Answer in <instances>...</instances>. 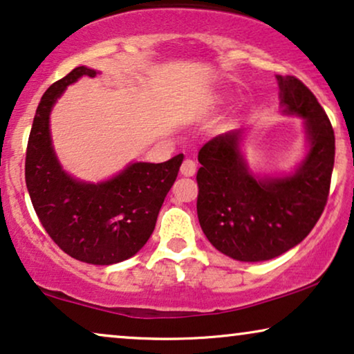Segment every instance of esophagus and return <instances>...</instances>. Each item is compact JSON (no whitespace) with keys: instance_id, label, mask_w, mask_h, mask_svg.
<instances>
[{"instance_id":"1","label":"esophagus","mask_w":354,"mask_h":354,"mask_svg":"<svg viewBox=\"0 0 354 354\" xmlns=\"http://www.w3.org/2000/svg\"><path fill=\"white\" fill-rule=\"evenodd\" d=\"M195 172H196V164H195V160H192V159H185V160H183V164H182V167H180V174H182V176L192 177V176H195Z\"/></svg>"}]
</instances>
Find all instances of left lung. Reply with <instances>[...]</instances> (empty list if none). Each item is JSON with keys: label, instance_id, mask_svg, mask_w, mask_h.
<instances>
[{"label": "left lung", "instance_id": "obj_1", "mask_svg": "<svg viewBox=\"0 0 354 354\" xmlns=\"http://www.w3.org/2000/svg\"><path fill=\"white\" fill-rule=\"evenodd\" d=\"M284 115L304 120V159L292 172L261 176L242 153V131L209 140L198 153L200 226L221 254L265 261L296 247L325 208L335 162L332 123L315 95L295 76H277Z\"/></svg>", "mask_w": 354, "mask_h": 354}]
</instances>
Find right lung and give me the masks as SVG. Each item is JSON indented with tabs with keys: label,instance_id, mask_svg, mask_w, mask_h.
<instances>
[{
	"label": "right lung",
	"instance_id": "add662e5",
	"mask_svg": "<svg viewBox=\"0 0 354 354\" xmlns=\"http://www.w3.org/2000/svg\"><path fill=\"white\" fill-rule=\"evenodd\" d=\"M97 71L77 66L53 82L37 107L26 153V185L40 223L73 259L112 265L148 242L183 154L160 164L130 162L104 182L77 180L62 167L52 145L50 113L66 87Z\"/></svg>",
	"mask_w": 354,
	"mask_h": 354
}]
</instances>
